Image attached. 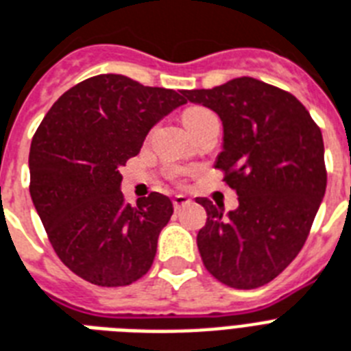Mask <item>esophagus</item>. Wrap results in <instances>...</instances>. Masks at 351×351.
Returning <instances> with one entry per match:
<instances>
[{"instance_id":"esophagus-1","label":"esophagus","mask_w":351,"mask_h":351,"mask_svg":"<svg viewBox=\"0 0 351 351\" xmlns=\"http://www.w3.org/2000/svg\"><path fill=\"white\" fill-rule=\"evenodd\" d=\"M189 204H191V198L186 197V195H175V197H173V206H175V209L186 208Z\"/></svg>"}]
</instances>
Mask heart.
Listing matches in <instances>:
<instances>
[{"label": "heart", "instance_id": "1", "mask_svg": "<svg viewBox=\"0 0 351 351\" xmlns=\"http://www.w3.org/2000/svg\"><path fill=\"white\" fill-rule=\"evenodd\" d=\"M208 114H211V111L206 109V107H189V109H186L184 114H182V120H184L187 129H191L195 123H198V121L208 117Z\"/></svg>", "mask_w": 351, "mask_h": 351}]
</instances>
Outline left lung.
<instances>
[{
  "instance_id": "obj_1",
  "label": "left lung",
  "mask_w": 351,
  "mask_h": 351,
  "mask_svg": "<svg viewBox=\"0 0 351 351\" xmlns=\"http://www.w3.org/2000/svg\"><path fill=\"white\" fill-rule=\"evenodd\" d=\"M184 96L222 120L215 167L239 195L228 215L197 198L208 213L197 234L204 266L230 288L264 286L299 255L326 191L321 129L288 90L247 76Z\"/></svg>"
}]
</instances>
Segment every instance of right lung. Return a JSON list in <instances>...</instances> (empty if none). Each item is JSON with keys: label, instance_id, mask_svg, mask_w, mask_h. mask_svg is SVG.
<instances>
[{"label": "right lung", "instance_id": "right-lung-1", "mask_svg": "<svg viewBox=\"0 0 351 351\" xmlns=\"http://www.w3.org/2000/svg\"><path fill=\"white\" fill-rule=\"evenodd\" d=\"M186 104L173 89L98 74L63 93L30 143V197L60 261L96 286L136 282L173 215L160 193L125 204L120 167L151 127Z\"/></svg>", "mask_w": 351, "mask_h": 351}]
</instances>
